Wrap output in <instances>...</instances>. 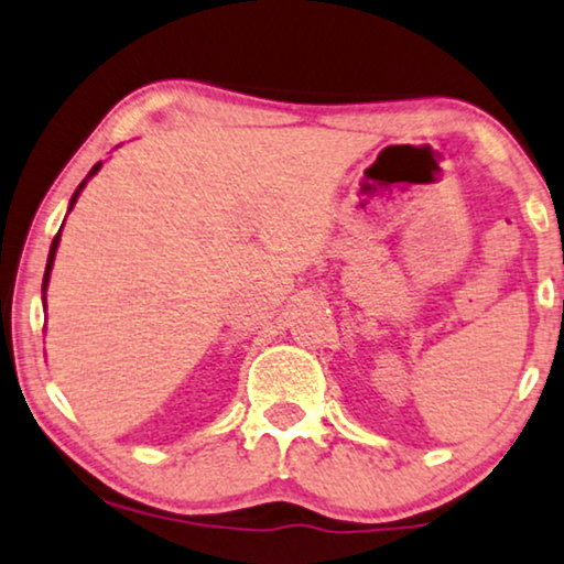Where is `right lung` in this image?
<instances>
[{"instance_id":"right-lung-1","label":"right lung","mask_w":564,"mask_h":564,"mask_svg":"<svg viewBox=\"0 0 564 564\" xmlns=\"http://www.w3.org/2000/svg\"><path fill=\"white\" fill-rule=\"evenodd\" d=\"M97 170H100V162H97L95 164V167L93 170H89V175H95V172ZM85 183H87V180H82V183H79V187H77V191H74V195H72V204H69V212H72V208H74V204H77V195H79V191H82V187H85ZM58 237H62V231H58V235L54 237V242H51V252H48V265H46V275H43V291H46V286H48V275H51V268H54V258H56V247H58Z\"/></svg>"}]
</instances>
